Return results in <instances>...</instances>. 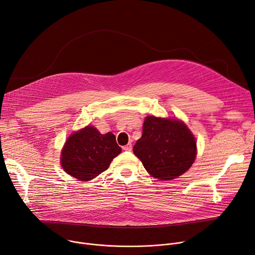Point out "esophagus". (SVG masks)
I'll return each instance as SVG.
<instances>
[{
  "label": "esophagus",
  "instance_id": "34e87169",
  "mask_svg": "<svg viewBox=\"0 0 255 255\" xmlns=\"http://www.w3.org/2000/svg\"><path fill=\"white\" fill-rule=\"evenodd\" d=\"M123 149L125 151H131L132 150V144L131 143H128L127 145H125V146H123Z\"/></svg>",
  "mask_w": 255,
  "mask_h": 255
}]
</instances>
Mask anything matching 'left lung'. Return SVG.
<instances>
[{
	"instance_id": "1",
	"label": "left lung",
	"mask_w": 255,
	"mask_h": 255,
	"mask_svg": "<svg viewBox=\"0 0 255 255\" xmlns=\"http://www.w3.org/2000/svg\"><path fill=\"white\" fill-rule=\"evenodd\" d=\"M133 152L153 177L170 180L192 166L196 159L197 143L183 121L147 116Z\"/></svg>"
}]
</instances>
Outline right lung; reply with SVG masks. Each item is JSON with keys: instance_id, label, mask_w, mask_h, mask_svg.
<instances>
[{"instance_id": "1", "label": "right lung", "mask_w": 255, "mask_h": 255, "mask_svg": "<svg viewBox=\"0 0 255 255\" xmlns=\"http://www.w3.org/2000/svg\"><path fill=\"white\" fill-rule=\"evenodd\" d=\"M121 150L113 133L101 134L97 128L87 126L67 138L60 163L69 175L88 181L108 169Z\"/></svg>"}]
</instances>
